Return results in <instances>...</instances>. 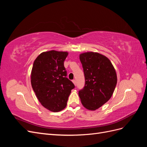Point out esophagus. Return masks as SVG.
I'll return each instance as SVG.
<instances>
[{"mask_svg":"<svg viewBox=\"0 0 147 147\" xmlns=\"http://www.w3.org/2000/svg\"><path fill=\"white\" fill-rule=\"evenodd\" d=\"M72 82L74 83V84H75V85H76V84H77V82H76V80H73Z\"/></svg>","mask_w":147,"mask_h":147,"instance_id":"esophagus-1","label":"esophagus"}]
</instances>
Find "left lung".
I'll return each mask as SVG.
<instances>
[{"label": "left lung", "mask_w": 147, "mask_h": 147, "mask_svg": "<svg viewBox=\"0 0 147 147\" xmlns=\"http://www.w3.org/2000/svg\"><path fill=\"white\" fill-rule=\"evenodd\" d=\"M80 59L85 84L78 95L84 107L96 110L112 97L117 83L116 71L107 57L98 53H82Z\"/></svg>", "instance_id": "8db88e82"}]
</instances>
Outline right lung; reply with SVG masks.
<instances>
[{"label":"right lung","instance_id":"add662e5","mask_svg":"<svg viewBox=\"0 0 147 147\" xmlns=\"http://www.w3.org/2000/svg\"><path fill=\"white\" fill-rule=\"evenodd\" d=\"M67 52L51 50L42 53L34 62L31 84L38 100L53 112L67 105L74 83L67 78L64 62Z\"/></svg>","mask_w":147,"mask_h":147}]
</instances>
